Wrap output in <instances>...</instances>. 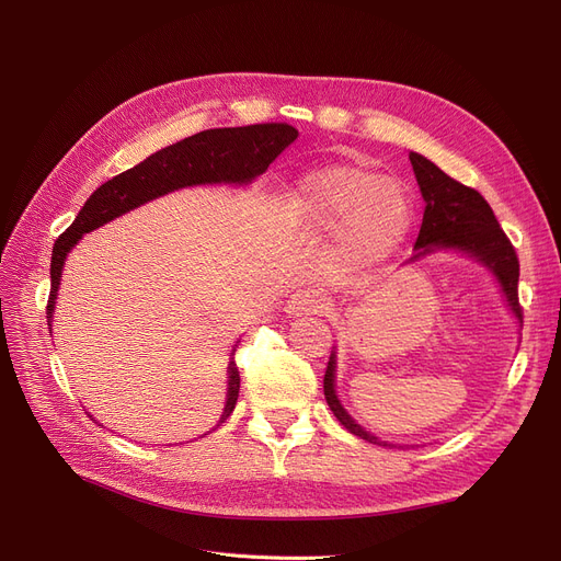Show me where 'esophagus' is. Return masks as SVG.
I'll list each match as a JSON object with an SVG mask.
<instances>
[{"instance_id":"34e87169","label":"esophagus","mask_w":561,"mask_h":561,"mask_svg":"<svg viewBox=\"0 0 561 561\" xmlns=\"http://www.w3.org/2000/svg\"><path fill=\"white\" fill-rule=\"evenodd\" d=\"M322 309H325V300H322L316 290L311 288H300L293 293V296L288 298V305H286V311L290 316H309V313H320Z\"/></svg>"}]
</instances>
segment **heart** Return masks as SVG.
Wrapping results in <instances>:
<instances>
[{
  "label": "heart",
  "mask_w": 561,
  "mask_h": 561,
  "mask_svg": "<svg viewBox=\"0 0 561 561\" xmlns=\"http://www.w3.org/2000/svg\"><path fill=\"white\" fill-rule=\"evenodd\" d=\"M288 209L320 231L339 229L341 254L359 265L389 256L404 241L414 216L402 184L359 163L305 174L290 193Z\"/></svg>",
  "instance_id": "heart-1"
}]
</instances>
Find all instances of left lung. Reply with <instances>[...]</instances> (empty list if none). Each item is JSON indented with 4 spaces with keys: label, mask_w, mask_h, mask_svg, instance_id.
Instances as JSON below:
<instances>
[{
    "label": "left lung",
    "mask_w": 561,
    "mask_h": 561,
    "mask_svg": "<svg viewBox=\"0 0 561 561\" xmlns=\"http://www.w3.org/2000/svg\"><path fill=\"white\" fill-rule=\"evenodd\" d=\"M409 161L414 165L416 182L425 199L423 225L416 239L419 254H427L436 248H457L470 256H476L493 271L500 286H503L512 311L523 322V307L518 302V256L512 241L507 239V233L497 225V218L493 216L489 202L476 188L453 180L450 174L436 168L425 157L411 152ZM334 364L336 362L332 355L325 379H322V385H325L322 387L325 389V400L334 411V416L347 432L362 436L368 444L389 446L387 440H379L377 436L368 434L347 416V411L341 407L334 391Z\"/></svg>",
    "instance_id": "obj_1"
}]
</instances>
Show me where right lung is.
I'll use <instances>...</instances> for the list:
<instances>
[{"instance_id":"add662e5","label":"right lung","mask_w":561,"mask_h":561,"mask_svg":"<svg viewBox=\"0 0 561 561\" xmlns=\"http://www.w3.org/2000/svg\"><path fill=\"white\" fill-rule=\"evenodd\" d=\"M298 138V129L286 123H261L248 127H225V129H206L195 136H188L174 142L165 150L147 157L142 163L115 174L113 180L102 184L91 197L85 199L81 211L72 225L58 236L51 252V288L47 300V325L51 332V311L58 282H61L64 261L72 245L83 233L93 231L108 220L123 216L136 206L150 202L170 191L195 186V184H245L252 182L256 174L268 170V165ZM236 352V350H233ZM241 375L239 366L229 362V391L227 404L220 423L239 400Z\"/></svg>"}]
</instances>
